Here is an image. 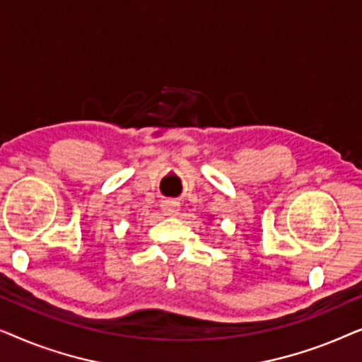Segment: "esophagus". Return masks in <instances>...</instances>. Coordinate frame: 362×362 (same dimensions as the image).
<instances>
[{
	"instance_id": "esophagus-1",
	"label": "esophagus",
	"mask_w": 362,
	"mask_h": 362,
	"mask_svg": "<svg viewBox=\"0 0 362 362\" xmlns=\"http://www.w3.org/2000/svg\"><path fill=\"white\" fill-rule=\"evenodd\" d=\"M177 211H180V204L175 201H165L163 202V212L166 216H176Z\"/></svg>"
}]
</instances>
